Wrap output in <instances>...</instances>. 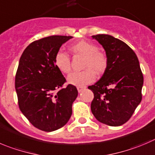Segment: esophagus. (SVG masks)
<instances>
[{
	"label": "esophagus",
	"mask_w": 155,
	"mask_h": 155,
	"mask_svg": "<svg viewBox=\"0 0 155 155\" xmlns=\"http://www.w3.org/2000/svg\"><path fill=\"white\" fill-rule=\"evenodd\" d=\"M84 89H85V87H82V86H78L77 87V90L79 92H81Z\"/></svg>",
	"instance_id": "34e87169"
}]
</instances>
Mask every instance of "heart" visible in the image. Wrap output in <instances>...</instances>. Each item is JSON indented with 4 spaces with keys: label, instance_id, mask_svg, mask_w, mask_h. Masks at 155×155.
Instances as JSON below:
<instances>
[{
    "label": "heart",
    "instance_id": "b5f03b06",
    "mask_svg": "<svg viewBox=\"0 0 155 155\" xmlns=\"http://www.w3.org/2000/svg\"><path fill=\"white\" fill-rule=\"evenodd\" d=\"M69 49L74 54L84 56L83 69H86L82 72L71 73L67 78L69 84L76 86H85L95 81V73L102 75L105 72L108 66V58L105 53L99 51L95 44L86 40H80L72 45ZM54 64L61 73L67 74L70 72V58L63 52L56 53Z\"/></svg>",
    "mask_w": 155,
    "mask_h": 155
}]
</instances>
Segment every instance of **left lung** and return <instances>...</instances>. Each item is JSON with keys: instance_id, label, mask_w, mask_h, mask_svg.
<instances>
[{"instance_id": "left-lung-1", "label": "left lung", "mask_w": 155, "mask_h": 155, "mask_svg": "<svg viewBox=\"0 0 155 155\" xmlns=\"http://www.w3.org/2000/svg\"><path fill=\"white\" fill-rule=\"evenodd\" d=\"M102 46L108 66L89 89L94 93L91 111L99 121L120 126L129 120L142 98V72L136 54L123 41L108 34L92 36Z\"/></svg>"}]
</instances>
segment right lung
<instances>
[{
    "label": "right lung",
    "instance_id": "1",
    "mask_svg": "<svg viewBox=\"0 0 155 155\" xmlns=\"http://www.w3.org/2000/svg\"><path fill=\"white\" fill-rule=\"evenodd\" d=\"M71 36L36 40L24 50L15 76L19 108L38 129L53 131L64 126L78 95L76 86L63 87L66 79L54 64L55 55Z\"/></svg>",
    "mask_w": 155,
    "mask_h": 155
}]
</instances>
